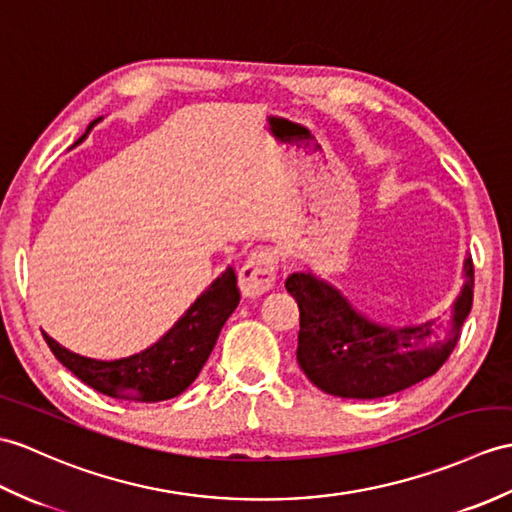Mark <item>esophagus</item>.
Returning <instances> with one entry per match:
<instances>
[{
    "label": "esophagus",
    "instance_id": "esophagus-1",
    "mask_svg": "<svg viewBox=\"0 0 512 512\" xmlns=\"http://www.w3.org/2000/svg\"><path fill=\"white\" fill-rule=\"evenodd\" d=\"M277 279V255L255 251L240 270V290L246 299H257L268 292Z\"/></svg>",
    "mask_w": 512,
    "mask_h": 512
}]
</instances>
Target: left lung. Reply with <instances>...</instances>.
I'll list each match as a JSON object with an SVG mask.
<instances>
[{"label": "left lung", "instance_id": "1", "mask_svg": "<svg viewBox=\"0 0 512 512\" xmlns=\"http://www.w3.org/2000/svg\"><path fill=\"white\" fill-rule=\"evenodd\" d=\"M445 323L390 327L355 310L336 285L312 270L294 272L285 288L299 303L296 360L314 386L342 399H379L432 377L454 351L473 303V261Z\"/></svg>", "mask_w": 512, "mask_h": 512}]
</instances>
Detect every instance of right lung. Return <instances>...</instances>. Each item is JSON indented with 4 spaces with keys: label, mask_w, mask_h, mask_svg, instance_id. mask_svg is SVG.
Segmentation results:
<instances>
[{
    "label": "right lung",
    "mask_w": 512,
    "mask_h": 512,
    "mask_svg": "<svg viewBox=\"0 0 512 512\" xmlns=\"http://www.w3.org/2000/svg\"><path fill=\"white\" fill-rule=\"evenodd\" d=\"M102 117L93 120L74 146L87 139L89 130ZM240 303L235 270L229 266L222 275L187 307L172 329L150 344L148 349L120 360H95L65 349L54 338L43 334L56 360L69 368L80 382L93 390L126 401H163L181 395L194 382L216 347L220 329Z\"/></svg>",
    "instance_id": "right-lung-1"
}]
</instances>
